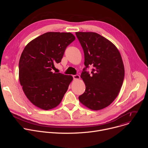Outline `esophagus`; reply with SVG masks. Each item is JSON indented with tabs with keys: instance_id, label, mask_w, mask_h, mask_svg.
<instances>
[{
	"instance_id": "obj_1",
	"label": "esophagus",
	"mask_w": 148,
	"mask_h": 148,
	"mask_svg": "<svg viewBox=\"0 0 148 148\" xmlns=\"http://www.w3.org/2000/svg\"><path fill=\"white\" fill-rule=\"evenodd\" d=\"M73 77L74 79H79L80 78V76L79 75H74Z\"/></svg>"
}]
</instances>
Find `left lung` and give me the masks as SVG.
Returning <instances> with one entry per match:
<instances>
[{"label": "left lung", "mask_w": 148, "mask_h": 148, "mask_svg": "<svg viewBox=\"0 0 148 148\" xmlns=\"http://www.w3.org/2000/svg\"><path fill=\"white\" fill-rule=\"evenodd\" d=\"M84 53L81 78L86 91L79 96L80 102L90 110L107 107L118 96L122 86L125 69L121 54L110 40L94 32H76ZM94 67L90 75L85 70Z\"/></svg>", "instance_id": "left-lung-1"}]
</instances>
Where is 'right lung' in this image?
I'll return each mask as SVG.
<instances>
[{"mask_svg": "<svg viewBox=\"0 0 148 148\" xmlns=\"http://www.w3.org/2000/svg\"><path fill=\"white\" fill-rule=\"evenodd\" d=\"M75 39L71 33L47 32L25 47L19 60L18 78L25 95L35 106L49 110L61 102L73 78L53 70Z\"/></svg>", "mask_w": 148, "mask_h": 148, "instance_id": "right-lung-1", "label": "right lung"}]
</instances>
